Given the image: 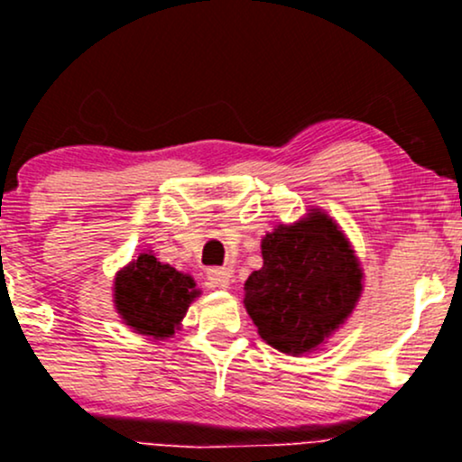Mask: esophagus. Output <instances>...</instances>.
Here are the masks:
<instances>
[{
    "label": "esophagus",
    "instance_id": "esophagus-1",
    "mask_svg": "<svg viewBox=\"0 0 462 462\" xmlns=\"http://www.w3.org/2000/svg\"><path fill=\"white\" fill-rule=\"evenodd\" d=\"M206 278H208L210 286H219V289H227V284H230V272L224 267H210L206 272Z\"/></svg>",
    "mask_w": 462,
    "mask_h": 462
}]
</instances>
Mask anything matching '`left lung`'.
Listing matches in <instances>:
<instances>
[{
	"mask_svg": "<svg viewBox=\"0 0 462 462\" xmlns=\"http://www.w3.org/2000/svg\"><path fill=\"white\" fill-rule=\"evenodd\" d=\"M354 249L315 210L263 238V269L245 282V309L258 334L284 354L309 352L347 319L363 291Z\"/></svg>",
	"mask_w": 462,
	"mask_h": 462,
	"instance_id": "obj_1",
	"label": "left lung"
}]
</instances>
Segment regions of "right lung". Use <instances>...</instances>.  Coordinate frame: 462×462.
Returning a JSON list of instances; mask_svg holds the SVG:
<instances>
[{"mask_svg":"<svg viewBox=\"0 0 462 462\" xmlns=\"http://www.w3.org/2000/svg\"><path fill=\"white\" fill-rule=\"evenodd\" d=\"M198 293L190 275L158 263L152 254H141L115 280L119 315L136 332L156 338L171 337Z\"/></svg>","mask_w":462,"mask_h":462,"instance_id":"1","label":"right lung"}]
</instances>
